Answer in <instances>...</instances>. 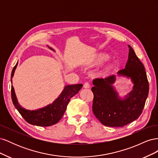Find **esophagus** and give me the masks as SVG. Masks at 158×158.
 I'll return each instance as SVG.
<instances>
[{
	"label": "esophagus",
	"instance_id": "1",
	"mask_svg": "<svg viewBox=\"0 0 158 158\" xmlns=\"http://www.w3.org/2000/svg\"><path fill=\"white\" fill-rule=\"evenodd\" d=\"M84 88H90V84L89 82H85L84 84Z\"/></svg>",
	"mask_w": 158,
	"mask_h": 158
}]
</instances>
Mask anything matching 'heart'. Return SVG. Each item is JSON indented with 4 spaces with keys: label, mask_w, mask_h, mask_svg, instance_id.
<instances>
[{
    "label": "heart",
    "mask_w": 158,
    "mask_h": 158,
    "mask_svg": "<svg viewBox=\"0 0 158 158\" xmlns=\"http://www.w3.org/2000/svg\"><path fill=\"white\" fill-rule=\"evenodd\" d=\"M107 59H108V57L106 55H98L97 56L94 57V58L92 59L91 60H89L88 62V64H92V65H98V64L102 63L103 62L107 60Z\"/></svg>",
    "instance_id": "b5f03b06"
}]
</instances>
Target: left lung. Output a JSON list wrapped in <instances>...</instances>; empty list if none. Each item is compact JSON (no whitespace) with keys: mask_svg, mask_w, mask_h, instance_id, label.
<instances>
[{"mask_svg":"<svg viewBox=\"0 0 158 158\" xmlns=\"http://www.w3.org/2000/svg\"><path fill=\"white\" fill-rule=\"evenodd\" d=\"M129 52L125 68L119 70L120 76L130 78L133 89L121 98L113 84L116 76L93 80L92 111L102 125L111 127H122L135 121L141 114L149 92V84L144 66L135 51L128 45Z\"/></svg>","mask_w":158,"mask_h":158,"instance_id":"obj_1","label":"left lung"}]
</instances>
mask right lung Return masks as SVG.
I'll list each match as a JSON object with an SVG mask.
<instances>
[{"label":"right lung","instance_id":"right-lung-1","mask_svg":"<svg viewBox=\"0 0 158 158\" xmlns=\"http://www.w3.org/2000/svg\"><path fill=\"white\" fill-rule=\"evenodd\" d=\"M50 49H52L51 48ZM17 64L18 63L12 71L11 82ZM82 85V84L66 85L60 95L52 103L37 110L31 111L22 107L18 102L12 85L11 87L12 100L16 109L28 123L39 127H49L55 125L60 120L66 111L70 99L78 93Z\"/></svg>","mask_w":158,"mask_h":158}]
</instances>
